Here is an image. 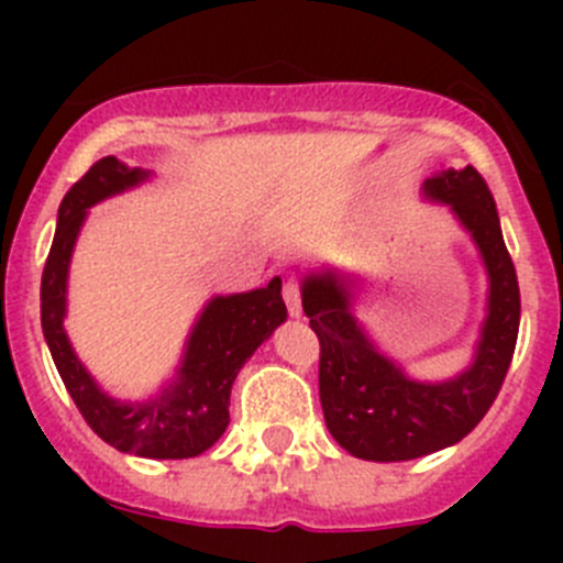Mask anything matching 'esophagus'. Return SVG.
Segmentation results:
<instances>
[{"label":"esophagus","mask_w":563,"mask_h":563,"mask_svg":"<svg viewBox=\"0 0 563 563\" xmlns=\"http://www.w3.org/2000/svg\"><path fill=\"white\" fill-rule=\"evenodd\" d=\"M282 296H285L287 312H290L292 318L301 316V292H298V285L292 282V278H287L285 282V290H282Z\"/></svg>","instance_id":"34e87169"}]
</instances>
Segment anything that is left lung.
<instances>
[{
  "mask_svg": "<svg viewBox=\"0 0 563 563\" xmlns=\"http://www.w3.org/2000/svg\"><path fill=\"white\" fill-rule=\"evenodd\" d=\"M445 202L479 247L487 271V318L474 363L451 380H415L380 355L352 312L355 278L310 273L301 305L321 343L318 395L330 434L357 460L402 462L449 449L479 426L514 361L521 298L514 258L501 239L496 202L474 166L445 168L422 186Z\"/></svg>",
  "mask_w": 563,
  "mask_h": 563,
  "instance_id": "1",
  "label": "left lung"
}]
</instances>
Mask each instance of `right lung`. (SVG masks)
Instances as JSON below:
<instances>
[{"mask_svg":"<svg viewBox=\"0 0 563 563\" xmlns=\"http://www.w3.org/2000/svg\"><path fill=\"white\" fill-rule=\"evenodd\" d=\"M143 180H148L143 168L103 157L64 194L56 236L42 273V330L69 397L103 442L123 454L148 460H188L200 456L225 434L233 380L262 341L285 324L287 307L278 276L258 290L211 298L188 335L180 369L157 395L141 402H121L101 391L64 332L69 256L87 208Z\"/></svg>","mask_w":563,"mask_h":563,"instance_id":"right-lung-1","label":"right lung"}]
</instances>
